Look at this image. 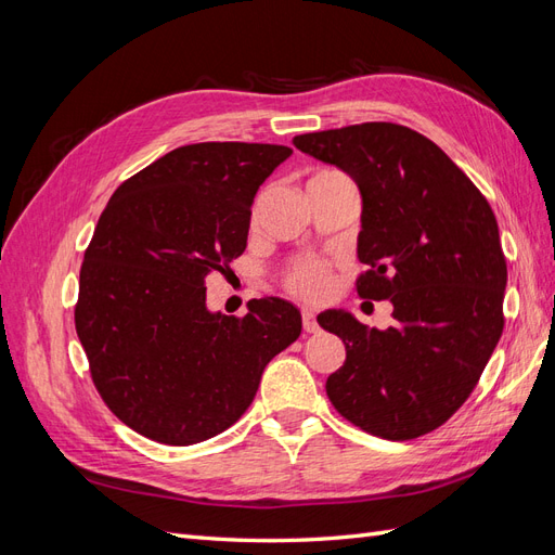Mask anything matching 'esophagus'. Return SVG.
Wrapping results in <instances>:
<instances>
[{"mask_svg":"<svg viewBox=\"0 0 555 555\" xmlns=\"http://www.w3.org/2000/svg\"><path fill=\"white\" fill-rule=\"evenodd\" d=\"M304 328H306L308 333H317V331H319V324H317V319H314V312H312V310H304Z\"/></svg>","mask_w":555,"mask_h":555,"instance_id":"34e87169","label":"esophagus"}]
</instances>
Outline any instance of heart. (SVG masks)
Wrapping results in <instances>:
<instances>
[{
    "mask_svg": "<svg viewBox=\"0 0 555 555\" xmlns=\"http://www.w3.org/2000/svg\"><path fill=\"white\" fill-rule=\"evenodd\" d=\"M328 173V171H322ZM328 271L319 261L300 263L296 271L289 275V289L304 300H317L328 292Z\"/></svg>",
    "mask_w": 555,
    "mask_h": 555,
    "instance_id": "heart-1",
    "label": "heart"
}]
</instances>
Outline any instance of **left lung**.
Listing matches in <instances>:
<instances>
[{"mask_svg":"<svg viewBox=\"0 0 555 555\" xmlns=\"http://www.w3.org/2000/svg\"><path fill=\"white\" fill-rule=\"evenodd\" d=\"M361 192V298L393 304V326L367 328L347 310L319 326L347 359L326 396L347 422L384 440L442 426L477 386L502 335L507 263L489 201L430 139L393 122L294 137Z\"/></svg>","mask_w":555,"mask_h":555,"instance_id":"obj_1","label":"left lung"}]
</instances>
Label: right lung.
<instances>
[{"label": "right lung", "mask_w": 555, "mask_h": 555, "mask_svg": "<svg viewBox=\"0 0 555 555\" xmlns=\"http://www.w3.org/2000/svg\"><path fill=\"white\" fill-rule=\"evenodd\" d=\"M292 155L268 143L171 150L115 190L80 268L76 333L96 391L145 438L188 447L233 426L263 367L300 335L284 298L210 312L206 280L241 257L261 182Z\"/></svg>", "instance_id": "add662e5"}]
</instances>
